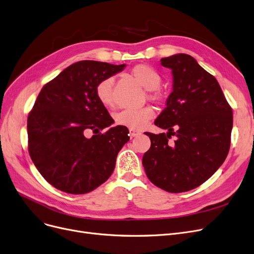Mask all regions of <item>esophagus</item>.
I'll return each mask as SVG.
<instances>
[{"label":"esophagus","mask_w":254,"mask_h":254,"mask_svg":"<svg viewBox=\"0 0 254 254\" xmlns=\"http://www.w3.org/2000/svg\"><path fill=\"white\" fill-rule=\"evenodd\" d=\"M138 135H140V131H137V130H134V129H129V137L130 138H135Z\"/></svg>","instance_id":"esophagus-1"}]
</instances>
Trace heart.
Returning a JSON list of instances; mask_svg holds the SVG:
<instances>
[{"instance_id": "1", "label": "heart", "mask_w": 254, "mask_h": 254, "mask_svg": "<svg viewBox=\"0 0 254 254\" xmlns=\"http://www.w3.org/2000/svg\"><path fill=\"white\" fill-rule=\"evenodd\" d=\"M134 78L147 90V96L151 101H160L162 93L159 86L162 82V76L158 70L146 64H138L131 69ZM114 79L108 76L97 83L95 92L96 96L105 107L114 106L113 93ZM153 112L148 107L140 109H125L114 115V120L118 126L128 127L129 129H140L152 118Z\"/></svg>"}]
</instances>
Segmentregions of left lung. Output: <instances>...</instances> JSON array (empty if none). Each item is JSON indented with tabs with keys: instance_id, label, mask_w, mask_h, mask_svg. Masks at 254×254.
<instances>
[{
	"instance_id": "obj_1",
	"label": "left lung",
	"mask_w": 254,
	"mask_h": 254,
	"mask_svg": "<svg viewBox=\"0 0 254 254\" xmlns=\"http://www.w3.org/2000/svg\"><path fill=\"white\" fill-rule=\"evenodd\" d=\"M161 64L172 70L173 89L154 125L168 131L146 133L151 144L142 164L153 185L182 193L203 184L225 161L233 110L215 76L190 55L176 54Z\"/></svg>"
}]
</instances>
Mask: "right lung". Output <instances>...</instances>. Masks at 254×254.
I'll return each mask as SVG.
<instances>
[{
  "label": "right lung",
  "instance_id": "add662e5",
  "mask_svg": "<svg viewBox=\"0 0 254 254\" xmlns=\"http://www.w3.org/2000/svg\"><path fill=\"white\" fill-rule=\"evenodd\" d=\"M126 67L91 60L69 65L42 87L28 116V148L35 167L49 184L69 194H86L114 171L119 150L129 140L98 101L101 80ZM92 130L95 135L86 138Z\"/></svg>",
  "mask_w": 254,
  "mask_h": 254
}]
</instances>
